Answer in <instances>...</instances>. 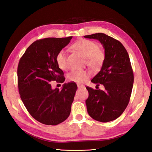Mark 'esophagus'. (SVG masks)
Returning a JSON list of instances; mask_svg holds the SVG:
<instances>
[{"label":"esophagus","mask_w":152,"mask_h":152,"mask_svg":"<svg viewBox=\"0 0 152 152\" xmlns=\"http://www.w3.org/2000/svg\"><path fill=\"white\" fill-rule=\"evenodd\" d=\"M77 87L79 89H81V88H84V86H82V85H79L77 84Z\"/></svg>","instance_id":"obj_1"}]
</instances>
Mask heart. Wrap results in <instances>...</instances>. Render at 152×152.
Here are the masks:
<instances>
[{
    "mask_svg": "<svg viewBox=\"0 0 152 152\" xmlns=\"http://www.w3.org/2000/svg\"><path fill=\"white\" fill-rule=\"evenodd\" d=\"M73 49L77 50L86 58L87 65L94 70H98L103 65L105 54L99 49V44L93 40L80 39L72 45ZM56 61L58 67L63 70L68 68L67 54L65 50H61L56 56ZM90 74L85 70H73L68 75L69 80L77 84H82L88 79Z\"/></svg>",
    "mask_w": 152,
    "mask_h": 152,
    "instance_id": "obj_1",
    "label": "heart"
}]
</instances>
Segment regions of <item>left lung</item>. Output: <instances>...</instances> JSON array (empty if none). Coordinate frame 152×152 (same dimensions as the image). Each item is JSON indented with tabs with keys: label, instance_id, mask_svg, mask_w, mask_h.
<instances>
[{
	"label": "left lung",
	"instance_id": "1",
	"mask_svg": "<svg viewBox=\"0 0 152 152\" xmlns=\"http://www.w3.org/2000/svg\"><path fill=\"white\" fill-rule=\"evenodd\" d=\"M97 39L104 49L105 59L102 69L91 82L102 84L104 90L86 89L87 112L94 120L107 122L115 120L129 102L134 82V74L129 56L121 42L102 33L84 36Z\"/></svg>",
	"mask_w": 152,
	"mask_h": 152
}]
</instances>
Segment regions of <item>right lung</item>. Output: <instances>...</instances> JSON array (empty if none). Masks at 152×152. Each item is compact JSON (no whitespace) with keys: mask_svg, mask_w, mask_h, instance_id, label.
I'll list each match as a JSON object with an SVG mask.
<instances>
[{"mask_svg":"<svg viewBox=\"0 0 152 152\" xmlns=\"http://www.w3.org/2000/svg\"><path fill=\"white\" fill-rule=\"evenodd\" d=\"M72 39L71 36L36 40L27 48L18 63V86L21 99L32 117L45 125H58L65 121L71 112L77 84H64L59 91L53 89L50 82L63 83L65 80L56 56Z\"/></svg>","mask_w":152,"mask_h":152,"instance_id":"1","label":"right lung"}]
</instances>
